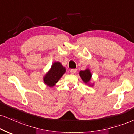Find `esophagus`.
<instances>
[{"mask_svg":"<svg viewBox=\"0 0 134 134\" xmlns=\"http://www.w3.org/2000/svg\"><path fill=\"white\" fill-rule=\"evenodd\" d=\"M76 71H77L76 69H71V70H70L71 74H72V75H74V74H75L76 72Z\"/></svg>","mask_w":134,"mask_h":134,"instance_id":"34e87169","label":"esophagus"}]
</instances>
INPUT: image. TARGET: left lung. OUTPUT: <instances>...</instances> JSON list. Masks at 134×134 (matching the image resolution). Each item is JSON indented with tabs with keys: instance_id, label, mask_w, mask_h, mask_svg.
I'll return each mask as SVG.
<instances>
[{
	"instance_id": "left-lung-1",
	"label": "left lung",
	"mask_w": 134,
	"mask_h": 134,
	"mask_svg": "<svg viewBox=\"0 0 134 134\" xmlns=\"http://www.w3.org/2000/svg\"><path fill=\"white\" fill-rule=\"evenodd\" d=\"M80 77H81L82 80L83 81L85 84H87V85H89V82H90L92 77V75L91 73L90 70H89V69H86V70L84 71H81L80 72Z\"/></svg>"
}]
</instances>
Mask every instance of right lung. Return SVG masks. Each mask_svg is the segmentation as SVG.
I'll list each match as a JSON object with an SVG mask.
<instances>
[{
    "mask_svg": "<svg viewBox=\"0 0 134 134\" xmlns=\"http://www.w3.org/2000/svg\"><path fill=\"white\" fill-rule=\"evenodd\" d=\"M65 72L66 68L60 63L59 62L53 63L50 70L43 77L44 84L49 87L54 86Z\"/></svg>",
    "mask_w": 134,
    "mask_h": 134,
    "instance_id": "right-lung-1",
    "label": "right lung"
}]
</instances>
